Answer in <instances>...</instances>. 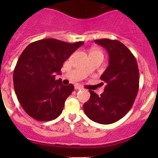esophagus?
<instances>
[{"label": "esophagus", "instance_id": "1", "mask_svg": "<svg viewBox=\"0 0 158 158\" xmlns=\"http://www.w3.org/2000/svg\"><path fill=\"white\" fill-rule=\"evenodd\" d=\"M82 89H83V88H82L81 86H80V85H75V89H76V90H81Z\"/></svg>", "mask_w": 158, "mask_h": 158}]
</instances>
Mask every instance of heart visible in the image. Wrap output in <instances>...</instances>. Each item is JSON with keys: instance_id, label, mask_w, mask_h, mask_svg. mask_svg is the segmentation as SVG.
<instances>
[{"instance_id": "heart-1", "label": "heart", "mask_w": 158, "mask_h": 158, "mask_svg": "<svg viewBox=\"0 0 158 158\" xmlns=\"http://www.w3.org/2000/svg\"><path fill=\"white\" fill-rule=\"evenodd\" d=\"M92 53H96V54H102V53L100 52V51H96V50H93V51H91V54ZM102 55H103V54H102Z\"/></svg>"}]
</instances>
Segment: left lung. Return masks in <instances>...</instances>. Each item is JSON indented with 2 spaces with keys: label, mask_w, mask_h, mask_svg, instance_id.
Instances as JSON below:
<instances>
[{
  "label": "left lung",
  "mask_w": 158,
  "mask_h": 158,
  "mask_svg": "<svg viewBox=\"0 0 158 158\" xmlns=\"http://www.w3.org/2000/svg\"><path fill=\"white\" fill-rule=\"evenodd\" d=\"M109 55V65L100 77L105 84L100 96L89 90L90 98L83 105L91 120L110 124L122 118L130 111L139 88V71L136 58L123 43L108 39L96 40Z\"/></svg>",
  "instance_id": "obj_1"
}]
</instances>
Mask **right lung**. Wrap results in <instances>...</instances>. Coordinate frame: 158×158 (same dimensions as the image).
Masks as SVG:
<instances>
[{
	"mask_svg": "<svg viewBox=\"0 0 158 158\" xmlns=\"http://www.w3.org/2000/svg\"><path fill=\"white\" fill-rule=\"evenodd\" d=\"M83 44L44 39L23 50L14 69L13 85L19 104L31 118L43 122L61 115L74 86L63 85L55 74L60 73L64 62Z\"/></svg>",
	"mask_w": 158,
	"mask_h": 158,
	"instance_id": "right-lung-1",
	"label": "right lung"
}]
</instances>
